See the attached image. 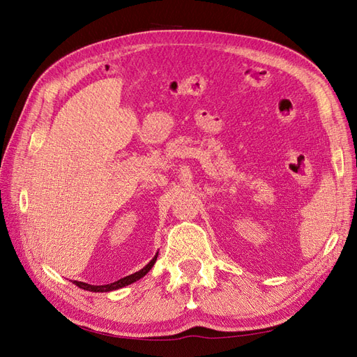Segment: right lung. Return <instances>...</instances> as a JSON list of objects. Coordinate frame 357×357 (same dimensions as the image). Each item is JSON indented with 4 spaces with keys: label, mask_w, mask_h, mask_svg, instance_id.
Masks as SVG:
<instances>
[{
    "label": "right lung",
    "mask_w": 357,
    "mask_h": 357,
    "mask_svg": "<svg viewBox=\"0 0 357 357\" xmlns=\"http://www.w3.org/2000/svg\"><path fill=\"white\" fill-rule=\"evenodd\" d=\"M156 259H158V253L155 255V257L152 259V261H150L143 269H139V271H137V273H134V274H131V275H126V277H123V278H121V280H117V282L110 283V284L92 286V284H88V283H83V282H74V284L79 286L80 289L89 290V291H112V290L122 289V287H125V286H128V284H132L134 282H137V280L143 278V277L150 271V269H152V266H153L155 262H156Z\"/></svg>",
    "instance_id": "1"
}]
</instances>
